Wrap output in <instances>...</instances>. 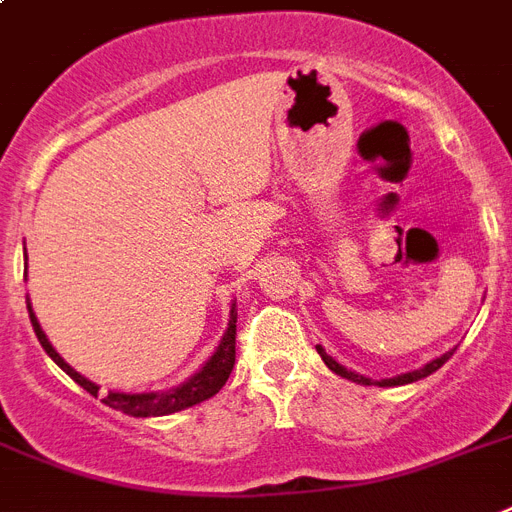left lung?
<instances>
[{"label": "left lung", "instance_id": "1", "mask_svg": "<svg viewBox=\"0 0 512 512\" xmlns=\"http://www.w3.org/2000/svg\"><path fill=\"white\" fill-rule=\"evenodd\" d=\"M316 350H319V356H322V361L327 363L329 369L335 371V374H340V377L350 379V382H358V384H379V387H395V384H411V382H418V379L429 377V374H434V371L439 369V366H445V361H450L455 353V348L450 350V353H445V356L434 358V361H429L424 366V369H416V371H408V374H400V377H392V379H382V382H374V379H366L361 377V374H356V371H348L345 366H340V363L335 361L332 356H327V350L322 348V345H316Z\"/></svg>", "mask_w": 512, "mask_h": 512}]
</instances>
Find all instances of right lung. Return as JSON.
<instances>
[{"instance_id":"1","label":"right lung","mask_w":512,"mask_h":512,"mask_svg":"<svg viewBox=\"0 0 512 512\" xmlns=\"http://www.w3.org/2000/svg\"><path fill=\"white\" fill-rule=\"evenodd\" d=\"M28 314H31L33 332H36L41 348L46 350V356L52 358L59 369L65 371L67 377L75 379L83 390L91 392V395L96 398V395H99V384H94L91 379L78 374V371H75L70 363H65V358L59 356L57 350L52 348V342L46 340L44 329H41L36 314H33L31 303H28ZM235 322H238V314H235V303H232L230 324H227V332L222 335V340H219V348L214 350V356L204 363V369L198 371V374H193V377H190L188 382L180 384V387H172V390H164V392H141V395L109 392L107 398L101 400V403L114 408V411L128 413V416L146 418V416H167V413L185 411V408H193V405L214 398V395L225 387V382L230 379L232 366H235V335H238Z\"/></svg>"}]
</instances>
